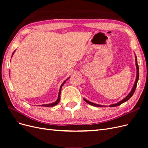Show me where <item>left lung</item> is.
<instances>
[{
    "instance_id": "8db88e82",
    "label": "left lung",
    "mask_w": 148,
    "mask_h": 148,
    "mask_svg": "<svg viewBox=\"0 0 148 148\" xmlns=\"http://www.w3.org/2000/svg\"><path fill=\"white\" fill-rule=\"evenodd\" d=\"M135 60H136V69H137V75H136V81H135V84H134V86H133V89H132V91L130 92V93L129 95H128L126 97L124 98V99H123L122 101H121L120 102H119L117 103V104H112V105H110V106H109V107H115V106H120V105H121L122 104H123V102H126L127 101H128V100L130 99V97L133 96V95L134 94V92H135V89H136V88L137 83H138V79H139V66H138V63H137V59H136V57ZM84 101L85 102H87L88 104H89V105H91V106H95V107H104L103 106L99 105V104H95V103H92V102H89V101H88V100H86V99H84ZM105 107H106V106H105Z\"/></svg>"
}]
</instances>
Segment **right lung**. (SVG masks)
<instances>
[{
	"instance_id": "add662e5",
	"label": "right lung",
	"mask_w": 148,
	"mask_h": 148,
	"mask_svg": "<svg viewBox=\"0 0 148 148\" xmlns=\"http://www.w3.org/2000/svg\"><path fill=\"white\" fill-rule=\"evenodd\" d=\"M69 79V78H68ZM66 79V80H67ZM65 82L66 81H65L62 84V85H61V86H60V90H59V96H58V99H57V100L56 101V102H53V103H52V104H44V105H42V106H44V107H53V106H56V105H57L58 103L59 102V101H60V92H61V89H62V86H63L64 85V84L65 83Z\"/></svg>"
}]
</instances>
